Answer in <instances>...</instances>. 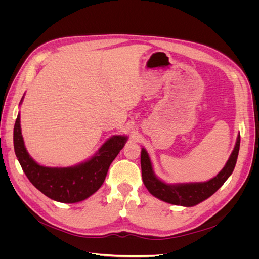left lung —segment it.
<instances>
[{
  "mask_svg": "<svg viewBox=\"0 0 259 259\" xmlns=\"http://www.w3.org/2000/svg\"><path fill=\"white\" fill-rule=\"evenodd\" d=\"M239 149L240 135L238 136L236 147H234L228 162L226 163L225 167L219 171V174L217 176H215L213 179L208 180L206 183L185 184L175 186L164 184L160 179L154 176L149 155L145 149H142L140 164H142L143 182L149 192L164 202L183 206L197 205L200 202L209 198L211 194H214L232 174L237 163Z\"/></svg>",
  "mask_w": 259,
  "mask_h": 259,
  "instance_id": "obj_1",
  "label": "left lung"
}]
</instances>
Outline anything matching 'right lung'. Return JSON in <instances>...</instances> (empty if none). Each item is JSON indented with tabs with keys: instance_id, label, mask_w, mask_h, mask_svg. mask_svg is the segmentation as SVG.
<instances>
[{
	"instance_id": "right-lung-1",
	"label": "right lung",
	"mask_w": 259,
	"mask_h": 259,
	"mask_svg": "<svg viewBox=\"0 0 259 259\" xmlns=\"http://www.w3.org/2000/svg\"><path fill=\"white\" fill-rule=\"evenodd\" d=\"M126 143L125 136H113L88 162L74 167H44L28 154L20 130L19 114L14 126V149L22 170L36 189L62 203H75L95 193L105 182L109 166Z\"/></svg>"
}]
</instances>
